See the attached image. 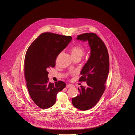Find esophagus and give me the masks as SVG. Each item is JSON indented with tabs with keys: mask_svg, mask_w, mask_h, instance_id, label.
I'll return each instance as SVG.
<instances>
[{
	"mask_svg": "<svg viewBox=\"0 0 135 135\" xmlns=\"http://www.w3.org/2000/svg\"><path fill=\"white\" fill-rule=\"evenodd\" d=\"M67 86L68 88H72V87H73V86H74V85H73V84H67Z\"/></svg>",
	"mask_w": 135,
	"mask_h": 135,
	"instance_id": "obj_1",
	"label": "esophagus"
}]
</instances>
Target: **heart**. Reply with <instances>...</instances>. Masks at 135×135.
I'll return each instance as SVG.
<instances>
[{
	"label": "heart",
	"mask_w": 135,
	"mask_h": 135,
	"mask_svg": "<svg viewBox=\"0 0 135 135\" xmlns=\"http://www.w3.org/2000/svg\"><path fill=\"white\" fill-rule=\"evenodd\" d=\"M84 54V49L80 45L73 46L71 49V54L72 57H77L81 58Z\"/></svg>",
	"instance_id": "obj_1"
}]
</instances>
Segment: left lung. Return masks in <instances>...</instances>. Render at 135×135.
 I'll list each match as a JSON object with an SVG mask.
<instances>
[{"label": "left lung", "instance_id": "1", "mask_svg": "<svg viewBox=\"0 0 135 135\" xmlns=\"http://www.w3.org/2000/svg\"><path fill=\"white\" fill-rule=\"evenodd\" d=\"M77 40L88 41L90 49V58L80 72L79 81H86V86L78 89L79 95L73 98V105L77 109L86 110L98 102L105 90L109 70V58L107 49L103 41L94 33L77 36Z\"/></svg>", "mask_w": 135, "mask_h": 135}]
</instances>
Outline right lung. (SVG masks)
<instances>
[{"label":"right lung","instance_id":"obj_1","mask_svg":"<svg viewBox=\"0 0 135 135\" xmlns=\"http://www.w3.org/2000/svg\"><path fill=\"white\" fill-rule=\"evenodd\" d=\"M70 36L45 32L28 47L25 58L26 85L33 102L42 109L52 106L58 93L66 86L63 81L49 83L47 70L56 65V58L70 43Z\"/></svg>","mask_w":135,"mask_h":135}]
</instances>
